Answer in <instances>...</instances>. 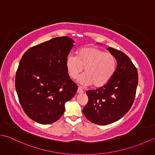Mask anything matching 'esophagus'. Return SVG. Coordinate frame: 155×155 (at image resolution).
<instances>
[{"label":"esophagus","mask_w":155,"mask_h":155,"mask_svg":"<svg viewBox=\"0 0 155 155\" xmlns=\"http://www.w3.org/2000/svg\"><path fill=\"white\" fill-rule=\"evenodd\" d=\"M77 93H84V91H83V89H82L81 87H78V89H77Z\"/></svg>","instance_id":"1"}]
</instances>
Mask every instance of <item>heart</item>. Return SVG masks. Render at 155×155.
<instances>
[{"instance_id":"obj_1","label":"heart","mask_w":155,"mask_h":155,"mask_svg":"<svg viewBox=\"0 0 155 155\" xmlns=\"http://www.w3.org/2000/svg\"><path fill=\"white\" fill-rule=\"evenodd\" d=\"M117 61L114 56L96 47H84L77 52V56L68 54L66 68L72 79H76L84 68V73L78 78L80 84H93L101 87L107 84L117 70Z\"/></svg>"}]
</instances>
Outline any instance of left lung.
Wrapping results in <instances>:
<instances>
[{
	"mask_svg": "<svg viewBox=\"0 0 155 155\" xmlns=\"http://www.w3.org/2000/svg\"><path fill=\"white\" fill-rule=\"evenodd\" d=\"M117 58V70L104 86L88 91L87 104L83 114L88 120L107 125L119 120L132 107L138 84V72L129 57L122 51L108 47Z\"/></svg>",
	"mask_w": 155,
	"mask_h": 155,
	"instance_id": "8db88e82",
	"label": "left lung"
}]
</instances>
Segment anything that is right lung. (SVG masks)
<instances>
[{"mask_svg": "<svg viewBox=\"0 0 155 155\" xmlns=\"http://www.w3.org/2000/svg\"><path fill=\"white\" fill-rule=\"evenodd\" d=\"M74 41L56 37L28 49L20 61L15 87L20 103L32 120L42 124L54 123L64 113L66 102L78 87L66 68V59Z\"/></svg>", "mask_w": 155, "mask_h": 155, "instance_id": "right-lung-1", "label": "right lung"}]
</instances>
